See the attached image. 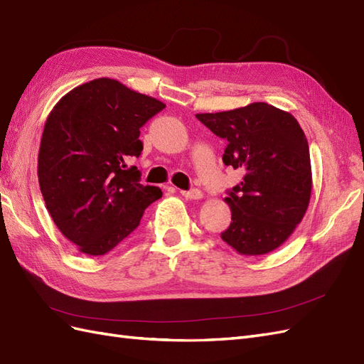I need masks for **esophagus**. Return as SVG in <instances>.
I'll return each mask as SVG.
<instances>
[{"label":"esophagus","mask_w":364,"mask_h":364,"mask_svg":"<svg viewBox=\"0 0 364 364\" xmlns=\"http://www.w3.org/2000/svg\"><path fill=\"white\" fill-rule=\"evenodd\" d=\"M181 194L183 196L185 199H190V200H199V199H202V191L199 188H191L188 191H181Z\"/></svg>","instance_id":"obj_1"}]
</instances>
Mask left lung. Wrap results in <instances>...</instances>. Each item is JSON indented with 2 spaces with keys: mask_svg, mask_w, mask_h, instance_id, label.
I'll list each match as a JSON object with an SVG mask.
<instances>
[{
  "mask_svg": "<svg viewBox=\"0 0 364 364\" xmlns=\"http://www.w3.org/2000/svg\"><path fill=\"white\" fill-rule=\"evenodd\" d=\"M196 117L227 141L225 165L243 171L227 191L231 223L220 237L242 255L279 248L308 210L312 188L309 145L291 113L267 102Z\"/></svg>",
  "mask_w": 364,
  "mask_h": 364,
  "instance_id": "1",
  "label": "left lung"
}]
</instances>
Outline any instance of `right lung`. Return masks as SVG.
Masks as SVG:
<instances>
[{
    "instance_id": "add662e5",
    "label": "right lung",
    "mask_w": 364,
    "mask_h": 364,
    "mask_svg": "<svg viewBox=\"0 0 364 364\" xmlns=\"http://www.w3.org/2000/svg\"><path fill=\"white\" fill-rule=\"evenodd\" d=\"M165 109L151 96L100 77L73 88L48 114L38 154V181L48 213L88 255H104L162 198L129 166L144 145L141 127Z\"/></svg>"
}]
</instances>
